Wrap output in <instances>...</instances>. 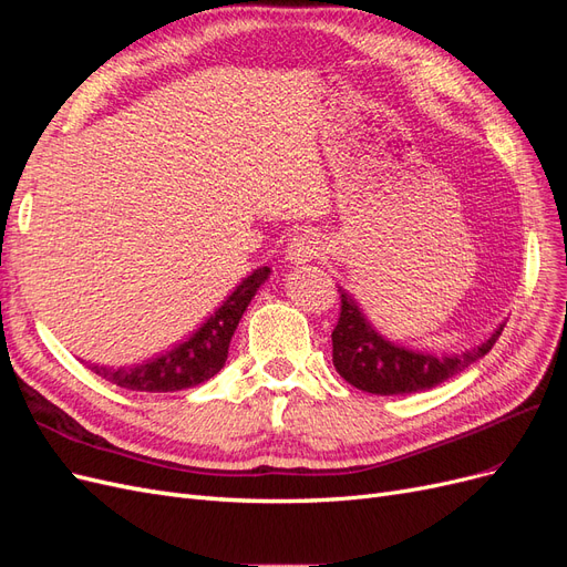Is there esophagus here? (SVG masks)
<instances>
[{"mask_svg": "<svg viewBox=\"0 0 567 567\" xmlns=\"http://www.w3.org/2000/svg\"><path fill=\"white\" fill-rule=\"evenodd\" d=\"M323 246H321V238L315 231H300L293 238H290L288 244V260L293 265H305V262H312L321 255Z\"/></svg>", "mask_w": 567, "mask_h": 567, "instance_id": "obj_1", "label": "esophagus"}]
</instances>
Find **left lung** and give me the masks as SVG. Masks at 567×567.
<instances>
[{
	"instance_id": "1",
	"label": "left lung",
	"mask_w": 567,
	"mask_h": 567,
	"mask_svg": "<svg viewBox=\"0 0 567 567\" xmlns=\"http://www.w3.org/2000/svg\"><path fill=\"white\" fill-rule=\"evenodd\" d=\"M340 290V317L331 333L333 367L350 385L373 394H409L431 390L485 357L499 340V323L485 342L452 357L400 348L373 329L354 298Z\"/></svg>"
}]
</instances>
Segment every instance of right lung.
I'll return each instance as SVG.
<instances>
[{"label": "right lung", "mask_w": 567, "mask_h": 567, "mask_svg": "<svg viewBox=\"0 0 567 567\" xmlns=\"http://www.w3.org/2000/svg\"><path fill=\"white\" fill-rule=\"evenodd\" d=\"M267 277L269 267L255 269L250 277L238 284L234 293L200 323L198 331H194L173 350H167L136 367H92V371L99 373L101 379L136 392H175L205 383L225 367L236 326L241 321L250 300L255 298L257 288L267 281Z\"/></svg>", "instance_id": "add662e5"}]
</instances>
